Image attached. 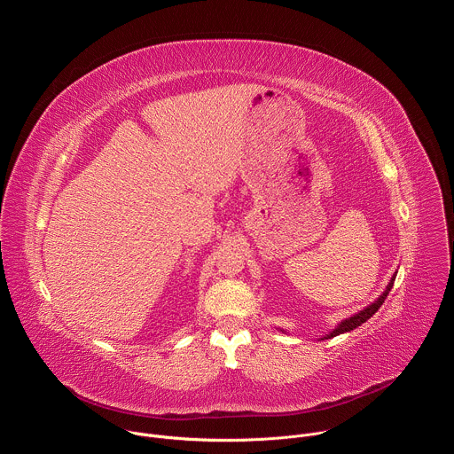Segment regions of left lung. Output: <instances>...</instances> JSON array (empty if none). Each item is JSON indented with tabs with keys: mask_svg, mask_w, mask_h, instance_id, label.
Here are the masks:
<instances>
[{
	"mask_svg": "<svg viewBox=\"0 0 454 454\" xmlns=\"http://www.w3.org/2000/svg\"><path fill=\"white\" fill-rule=\"evenodd\" d=\"M394 282H395V275H394V278L390 280V284H387L386 291H384V293L379 296V300H377V301H373L372 305H368L364 310L357 312L356 316H352V317H348V319L341 321V325H338V329H334L331 334H327V336H325V340H331V338H334V336H338V334H343V333L354 331L356 327H359V325H361V323H364L368 317H372V316H373V314L379 310V307L384 303V300H386L387 293L392 291V287H394Z\"/></svg>",
	"mask_w": 454,
	"mask_h": 454,
	"instance_id": "left-lung-1",
	"label": "left lung"
}]
</instances>
